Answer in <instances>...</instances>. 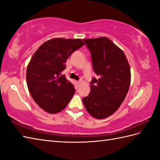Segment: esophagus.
<instances>
[{"label":"esophagus","mask_w":160,"mask_h":160,"mask_svg":"<svg viewBox=\"0 0 160 160\" xmlns=\"http://www.w3.org/2000/svg\"><path fill=\"white\" fill-rule=\"evenodd\" d=\"M80 82H81V81H77V82H76V86H77L78 87L80 86Z\"/></svg>","instance_id":"34e87169"}]
</instances>
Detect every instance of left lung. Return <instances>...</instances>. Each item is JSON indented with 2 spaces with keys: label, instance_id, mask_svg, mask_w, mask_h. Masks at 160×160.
Wrapping results in <instances>:
<instances>
[{
  "label": "left lung",
  "instance_id": "1",
  "mask_svg": "<svg viewBox=\"0 0 160 160\" xmlns=\"http://www.w3.org/2000/svg\"><path fill=\"white\" fill-rule=\"evenodd\" d=\"M91 52L94 72L89 96L82 98L88 113L97 119L113 114L127 96L131 70L123 51L106 37L83 39Z\"/></svg>",
  "mask_w": 160,
  "mask_h": 160
}]
</instances>
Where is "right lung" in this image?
<instances>
[{"instance_id":"obj_1","label":"right lung","mask_w":160,"mask_h":160,"mask_svg":"<svg viewBox=\"0 0 160 160\" xmlns=\"http://www.w3.org/2000/svg\"><path fill=\"white\" fill-rule=\"evenodd\" d=\"M84 45L80 39L53 38L40 45L27 68V84L38 106L49 113L62 111L76 90L64 75L67 60Z\"/></svg>"}]
</instances>
